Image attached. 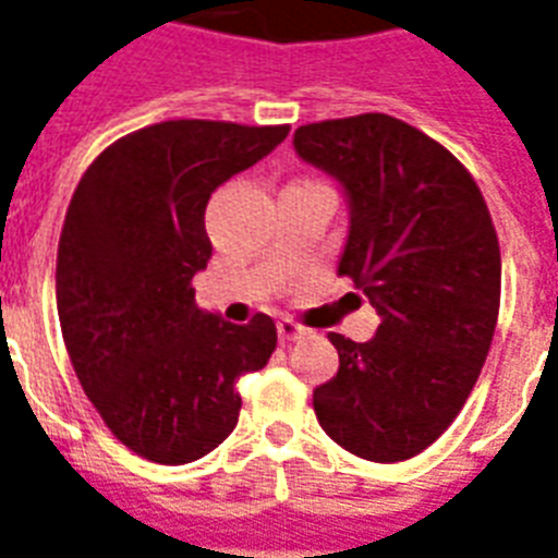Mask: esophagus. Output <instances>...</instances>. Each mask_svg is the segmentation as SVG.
Wrapping results in <instances>:
<instances>
[{"label":"esophagus","mask_w":558,"mask_h":558,"mask_svg":"<svg viewBox=\"0 0 558 558\" xmlns=\"http://www.w3.org/2000/svg\"><path fill=\"white\" fill-rule=\"evenodd\" d=\"M276 330H279V339H282V342H299V339H307V336L313 333L311 328H305V325H299V322L293 319H279Z\"/></svg>","instance_id":"esophagus-1"}]
</instances>
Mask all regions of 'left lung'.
<instances>
[{"label": "left lung", "instance_id": "left-lung-1", "mask_svg": "<svg viewBox=\"0 0 558 558\" xmlns=\"http://www.w3.org/2000/svg\"><path fill=\"white\" fill-rule=\"evenodd\" d=\"M293 145L344 185L351 236L339 276L379 313L371 342L328 336L339 373L313 390V411L353 456L404 462L453 425L494 342V219L448 147L388 113L302 124Z\"/></svg>", "mask_w": 558, "mask_h": 558}]
</instances>
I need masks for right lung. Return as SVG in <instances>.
Here are the masks:
<instances>
[{"mask_svg":"<svg viewBox=\"0 0 558 558\" xmlns=\"http://www.w3.org/2000/svg\"><path fill=\"white\" fill-rule=\"evenodd\" d=\"M290 124L170 119L96 156L64 214L57 311L82 390L147 462L185 464L239 422L236 379L268 365L276 325H230L193 302L214 245L210 193L288 136Z\"/></svg>","mask_w":558,"mask_h":558,"instance_id":"1","label":"right lung"}]
</instances>
